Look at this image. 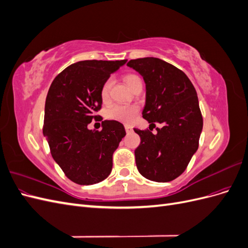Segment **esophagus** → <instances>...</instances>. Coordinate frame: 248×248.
I'll list each match as a JSON object with an SVG mask.
<instances>
[{
    "mask_svg": "<svg viewBox=\"0 0 248 248\" xmlns=\"http://www.w3.org/2000/svg\"><path fill=\"white\" fill-rule=\"evenodd\" d=\"M124 127H125V130H126V132H127V133H129V132H131V131H132V127H131L130 125H128V124H125V125H124Z\"/></svg>",
    "mask_w": 248,
    "mask_h": 248,
    "instance_id": "1",
    "label": "esophagus"
}]
</instances>
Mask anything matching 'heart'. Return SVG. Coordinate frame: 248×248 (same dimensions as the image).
<instances>
[{"label": "heart", "instance_id": "heart-1", "mask_svg": "<svg viewBox=\"0 0 248 248\" xmlns=\"http://www.w3.org/2000/svg\"><path fill=\"white\" fill-rule=\"evenodd\" d=\"M124 81L130 90H133L138 85L141 84V79L137 74H127L124 77ZM112 85V78H108L103 82L100 89V97L102 101H108L109 98V92ZM139 108L134 104L124 106V104H114L108 108L107 117L110 120H116L119 122L129 123L137 117Z\"/></svg>", "mask_w": 248, "mask_h": 248}]
</instances>
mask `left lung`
<instances>
[{
	"label": "left lung",
	"instance_id": "obj_1",
	"mask_svg": "<svg viewBox=\"0 0 248 248\" xmlns=\"http://www.w3.org/2000/svg\"><path fill=\"white\" fill-rule=\"evenodd\" d=\"M127 66L137 70L146 84L142 118L149 129L134 128L140 144L134 151L141 176L156 182H169L186 170L199 148L202 117L197 91L186 74L158 58L130 60ZM154 122L163 124L152 133Z\"/></svg>",
	"mask_w": 248,
	"mask_h": 248
}]
</instances>
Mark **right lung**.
Listing matches in <instances>:
<instances>
[{
    "label": "right lung",
    "instance_id": "obj_1",
    "mask_svg": "<svg viewBox=\"0 0 248 248\" xmlns=\"http://www.w3.org/2000/svg\"><path fill=\"white\" fill-rule=\"evenodd\" d=\"M87 60L71 64L52 80L46 100L43 136L52 158L66 177L79 185H91L108 178L112 154L125 137L122 123L102 121V130H90L99 121L100 89L112 72L126 63Z\"/></svg>",
    "mask_w": 248,
    "mask_h": 248
}]
</instances>
